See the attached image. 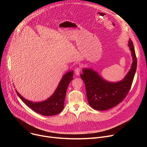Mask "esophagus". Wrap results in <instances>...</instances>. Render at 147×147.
<instances>
[{
    "mask_svg": "<svg viewBox=\"0 0 147 147\" xmlns=\"http://www.w3.org/2000/svg\"><path fill=\"white\" fill-rule=\"evenodd\" d=\"M80 71H81V68L79 67L76 68V69H75V70H74L75 74H76V75H77V76H78V75L80 74Z\"/></svg>",
    "mask_w": 147,
    "mask_h": 147,
    "instance_id": "34e87169",
    "label": "esophagus"
}]
</instances>
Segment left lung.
Wrapping results in <instances>:
<instances>
[{
  "label": "left lung",
  "mask_w": 147,
  "mask_h": 147,
  "mask_svg": "<svg viewBox=\"0 0 147 147\" xmlns=\"http://www.w3.org/2000/svg\"><path fill=\"white\" fill-rule=\"evenodd\" d=\"M129 47L133 56V63L127 74L120 81L109 82L92 69H82L81 77L85 84L88 103L93 109L108 110L117 105L127 96L132 85L137 63L133 43L130 39Z\"/></svg>",
  "instance_id": "8db88e82"
}]
</instances>
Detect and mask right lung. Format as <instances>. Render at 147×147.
<instances>
[{"label": "right lung", "instance_id": "right-lung-1", "mask_svg": "<svg viewBox=\"0 0 147 147\" xmlns=\"http://www.w3.org/2000/svg\"><path fill=\"white\" fill-rule=\"evenodd\" d=\"M73 71L63 76L53 94L48 99L40 102H33L26 99L16 90L18 96L27 107L35 112L44 116H53L60 113L64 108L67 87L73 79Z\"/></svg>", "mask_w": 147, "mask_h": 147}]
</instances>
